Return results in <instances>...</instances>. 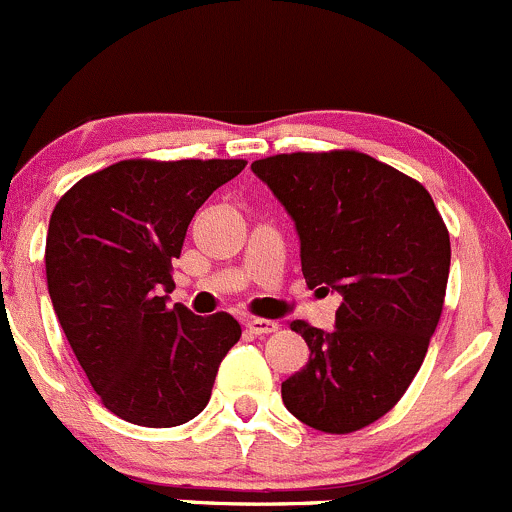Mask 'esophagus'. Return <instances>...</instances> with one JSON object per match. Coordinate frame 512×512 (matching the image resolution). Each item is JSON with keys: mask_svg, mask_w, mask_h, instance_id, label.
Returning a JSON list of instances; mask_svg holds the SVG:
<instances>
[{"mask_svg": "<svg viewBox=\"0 0 512 512\" xmlns=\"http://www.w3.org/2000/svg\"><path fill=\"white\" fill-rule=\"evenodd\" d=\"M246 328H249L254 335H271L278 330V323L276 320H266V318H251L249 323H246Z\"/></svg>", "mask_w": 512, "mask_h": 512, "instance_id": "1", "label": "esophagus"}]
</instances>
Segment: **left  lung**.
Here are the masks:
<instances>
[{"label": "left lung", "instance_id": "obj_1", "mask_svg": "<svg viewBox=\"0 0 512 512\" xmlns=\"http://www.w3.org/2000/svg\"><path fill=\"white\" fill-rule=\"evenodd\" d=\"M295 221L308 288L340 293L335 330L293 320L310 357L281 384L295 419L325 434L370 426L402 399L444 308L451 241L431 194L365 152L256 160Z\"/></svg>", "mask_w": 512, "mask_h": 512}]
</instances>
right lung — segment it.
I'll return each mask as SVG.
<instances>
[{
	"label": "right lung",
	"mask_w": 512,
	"mask_h": 512,
	"mask_svg": "<svg viewBox=\"0 0 512 512\" xmlns=\"http://www.w3.org/2000/svg\"><path fill=\"white\" fill-rule=\"evenodd\" d=\"M244 160H123L73 184L46 236V283L100 402L150 429L187 424L239 342L229 313L202 318L167 295L172 258L214 189Z\"/></svg>",
	"instance_id": "add662e5"
}]
</instances>
